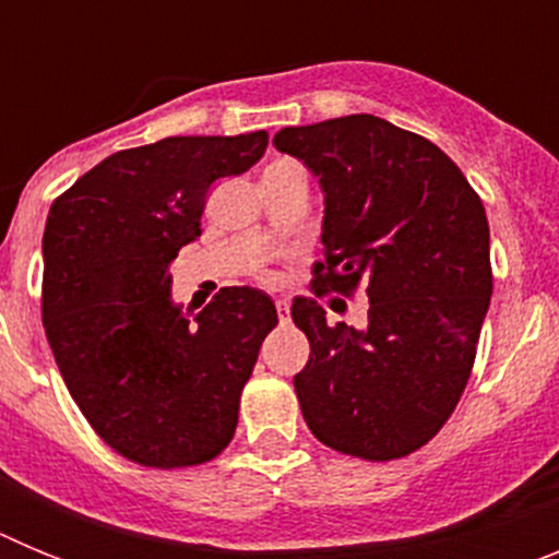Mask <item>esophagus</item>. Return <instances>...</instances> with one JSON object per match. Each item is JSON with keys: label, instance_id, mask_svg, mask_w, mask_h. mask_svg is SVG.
<instances>
[{"label": "esophagus", "instance_id": "34e87169", "mask_svg": "<svg viewBox=\"0 0 559 559\" xmlns=\"http://www.w3.org/2000/svg\"><path fill=\"white\" fill-rule=\"evenodd\" d=\"M276 316H280V322H288L290 308H288V299H276Z\"/></svg>", "mask_w": 559, "mask_h": 559}]
</instances>
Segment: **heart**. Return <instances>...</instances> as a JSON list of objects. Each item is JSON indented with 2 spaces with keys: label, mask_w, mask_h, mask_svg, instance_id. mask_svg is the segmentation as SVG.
<instances>
[{
  "label": "heart",
  "mask_w": 559,
  "mask_h": 559,
  "mask_svg": "<svg viewBox=\"0 0 559 559\" xmlns=\"http://www.w3.org/2000/svg\"><path fill=\"white\" fill-rule=\"evenodd\" d=\"M274 165H285V159H283V162H274ZM269 167H271V165H269Z\"/></svg>",
  "instance_id": "obj_1"
}]
</instances>
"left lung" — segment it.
<instances>
[{
	"label": "left lung",
	"mask_w": 559,
	"mask_h": 559,
	"mask_svg": "<svg viewBox=\"0 0 559 559\" xmlns=\"http://www.w3.org/2000/svg\"><path fill=\"white\" fill-rule=\"evenodd\" d=\"M274 145L322 181L313 296L360 284L370 296L367 331L328 325L305 296L290 308L310 341L294 378L305 423L347 456H408L445 426L473 372L492 296L481 199L433 142L372 114L283 128Z\"/></svg>",
	"instance_id": "obj_1"
}]
</instances>
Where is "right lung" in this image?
<instances>
[{
    "instance_id": "right-lung-1",
    "label": "right lung",
    "mask_w": 559,
    "mask_h": 559,
    "mask_svg": "<svg viewBox=\"0 0 559 559\" xmlns=\"http://www.w3.org/2000/svg\"><path fill=\"white\" fill-rule=\"evenodd\" d=\"M265 145L254 131L128 147L49 206L47 341L88 426L128 462L195 467L235 437L276 308L263 290L221 288L190 322L170 302V263L201 235L212 181L249 170Z\"/></svg>"
}]
</instances>
